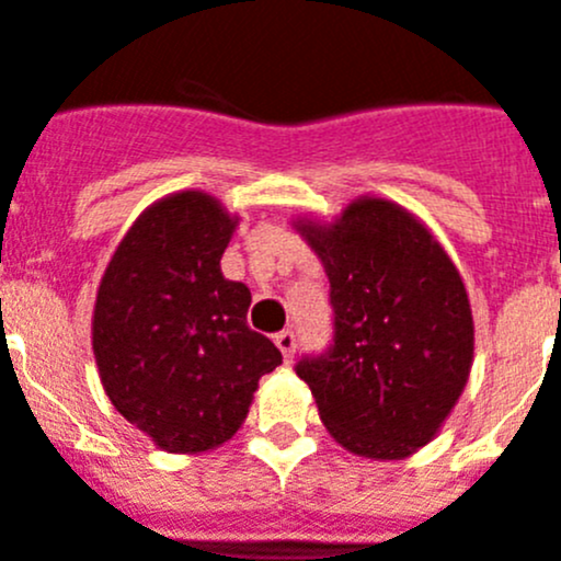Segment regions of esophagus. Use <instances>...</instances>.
I'll return each mask as SVG.
<instances>
[{"instance_id":"1","label":"esophagus","mask_w":561,"mask_h":561,"mask_svg":"<svg viewBox=\"0 0 561 561\" xmlns=\"http://www.w3.org/2000/svg\"><path fill=\"white\" fill-rule=\"evenodd\" d=\"M274 343H276V348H279V352H282V357H285V363H290L293 354H296V334H293V332H279L274 337Z\"/></svg>"}]
</instances>
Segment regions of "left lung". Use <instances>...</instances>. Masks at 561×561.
<instances>
[{"label":"left lung","mask_w":561,"mask_h":561,"mask_svg":"<svg viewBox=\"0 0 561 561\" xmlns=\"http://www.w3.org/2000/svg\"><path fill=\"white\" fill-rule=\"evenodd\" d=\"M329 276L334 337L296 374L345 451L404 459L451 415L473 365L468 290L412 213L363 196L334 218L296 221Z\"/></svg>","instance_id":"1"}]
</instances>
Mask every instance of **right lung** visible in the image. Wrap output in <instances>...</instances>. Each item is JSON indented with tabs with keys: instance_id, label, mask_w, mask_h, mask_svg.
Here are the masks:
<instances>
[{
	"instance_id": "right-lung-1",
	"label": "right lung",
	"mask_w": 561,
	"mask_h": 561,
	"mask_svg": "<svg viewBox=\"0 0 561 561\" xmlns=\"http://www.w3.org/2000/svg\"><path fill=\"white\" fill-rule=\"evenodd\" d=\"M234 227L218 198L171 193L140 213L99 282L91 334L104 392L171 454L224 446L282 365L245 323L249 287L221 274Z\"/></svg>"
}]
</instances>
